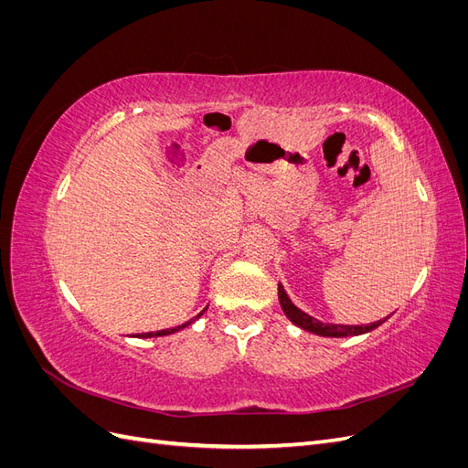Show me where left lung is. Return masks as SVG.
Returning a JSON list of instances; mask_svg holds the SVG:
<instances>
[{
    "label": "left lung",
    "mask_w": 468,
    "mask_h": 468,
    "mask_svg": "<svg viewBox=\"0 0 468 468\" xmlns=\"http://www.w3.org/2000/svg\"><path fill=\"white\" fill-rule=\"evenodd\" d=\"M279 303H281V308L282 313L287 314V318L291 322H294L296 325H301L303 330H308L313 334H318V335H325V337H344V335H359V334H367L371 332L375 328H378V325L385 322V320H377L373 324H365V325H344V324H328V322H320L313 316H308L306 313H303L301 308H296L292 304V301L287 296L285 289H282V285H279Z\"/></svg>",
    "instance_id": "1"
}]
</instances>
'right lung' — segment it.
<instances>
[{"instance_id": "right-lung-1", "label": "right lung", "mask_w": 468, "mask_h": 468, "mask_svg": "<svg viewBox=\"0 0 468 468\" xmlns=\"http://www.w3.org/2000/svg\"><path fill=\"white\" fill-rule=\"evenodd\" d=\"M203 314V313H201ZM199 314V316H201ZM199 316H195V318H199ZM195 318H191V320H187V322H183L181 325H176V328H167V330H158V332H148V334H136V337H152V335H167V334H174V332H177V330H181V328H186V325H189Z\"/></svg>"}]
</instances>
